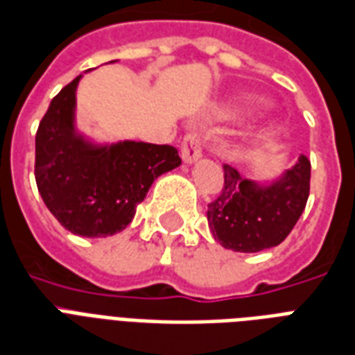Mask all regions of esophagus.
Masks as SVG:
<instances>
[{
	"mask_svg": "<svg viewBox=\"0 0 355 355\" xmlns=\"http://www.w3.org/2000/svg\"><path fill=\"white\" fill-rule=\"evenodd\" d=\"M202 157V138L198 132H187L181 140V159L191 164Z\"/></svg>",
	"mask_w": 355,
	"mask_h": 355,
	"instance_id": "34e87169",
	"label": "esophagus"
}]
</instances>
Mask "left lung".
Here are the masks:
<instances>
[{"label": "left lung", "instance_id": "obj_1", "mask_svg": "<svg viewBox=\"0 0 355 355\" xmlns=\"http://www.w3.org/2000/svg\"><path fill=\"white\" fill-rule=\"evenodd\" d=\"M223 191L207 204L213 238L236 252H258L282 243L307 206L311 161L301 155L281 180L263 187L241 178L230 164H223Z\"/></svg>", "mask_w": 355, "mask_h": 355}]
</instances>
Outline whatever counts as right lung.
<instances>
[{
  "instance_id": "obj_1",
  "label": "right lung",
  "mask_w": 355,
  "mask_h": 355,
  "mask_svg": "<svg viewBox=\"0 0 355 355\" xmlns=\"http://www.w3.org/2000/svg\"><path fill=\"white\" fill-rule=\"evenodd\" d=\"M82 76L67 84L35 135V181L44 204L65 230L106 238L127 228L151 183L180 166L174 146L119 142L95 146L76 135L74 106Z\"/></svg>"
}]
</instances>
